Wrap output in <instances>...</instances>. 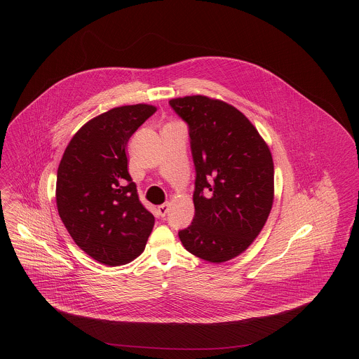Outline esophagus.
<instances>
[{
	"label": "esophagus",
	"mask_w": 359,
	"mask_h": 359,
	"mask_svg": "<svg viewBox=\"0 0 359 359\" xmlns=\"http://www.w3.org/2000/svg\"><path fill=\"white\" fill-rule=\"evenodd\" d=\"M167 211H168V205L164 203V205H157V212L160 217H164L167 214Z\"/></svg>",
	"instance_id": "34e87169"
}]
</instances>
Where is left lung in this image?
I'll list each match as a JSON object with an SVG mask.
<instances>
[{"mask_svg":"<svg viewBox=\"0 0 359 359\" xmlns=\"http://www.w3.org/2000/svg\"><path fill=\"white\" fill-rule=\"evenodd\" d=\"M189 124L195 217L180 231L184 248L208 262L241 256L262 231L273 205L272 154L235 106L205 95L170 100Z\"/></svg>","mask_w":359,"mask_h":359,"instance_id":"left-lung-1","label":"left lung"}]
</instances>
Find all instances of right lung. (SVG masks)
Wrapping results in <instances>:
<instances>
[{"mask_svg": "<svg viewBox=\"0 0 359 359\" xmlns=\"http://www.w3.org/2000/svg\"><path fill=\"white\" fill-rule=\"evenodd\" d=\"M157 107H113L87 121L57 167L56 207L74 243L98 262L118 266L140 256L154 229L128 174L127 144Z\"/></svg>", "mask_w": 359, "mask_h": 359, "instance_id": "right-lung-1", "label": "right lung"}]
</instances>
